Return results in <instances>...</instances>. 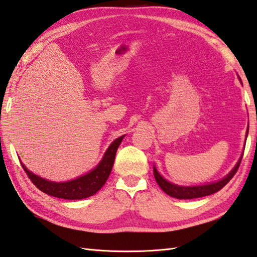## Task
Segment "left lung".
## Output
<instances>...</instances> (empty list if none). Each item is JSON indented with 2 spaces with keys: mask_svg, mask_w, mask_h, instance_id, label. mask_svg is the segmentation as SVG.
<instances>
[{
  "mask_svg": "<svg viewBox=\"0 0 257 257\" xmlns=\"http://www.w3.org/2000/svg\"><path fill=\"white\" fill-rule=\"evenodd\" d=\"M242 157L239 158L238 163L236 164L234 169L230 172L225 178L222 180H219L217 183H213L209 185H204V186H189V187H184V186H177L174 185L172 183L167 182V180L164 179L162 176L159 175L157 172V169L154 167V176L157 184L159 185V187L162 188L164 192L172 196V197H175L177 199H193V198H199V197H204V196H208L212 195L218 190L222 189L224 186L227 184L230 179L234 177V175L237 172V169L240 165V162H242Z\"/></svg>",
  "mask_w": 257,
  "mask_h": 257,
  "instance_id": "left-lung-1",
  "label": "left lung"
}]
</instances>
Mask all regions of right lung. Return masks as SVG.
Segmentation results:
<instances>
[{
  "mask_svg": "<svg viewBox=\"0 0 257 257\" xmlns=\"http://www.w3.org/2000/svg\"><path fill=\"white\" fill-rule=\"evenodd\" d=\"M124 136H121L114 140L109 146L107 152H105L103 158L100 164L91 172L87 175L81 176L77 179L70 180L65 183H53L40 178L39 176L32 174L22 165L24 172L27 173L31 182L41 190V192L48 194L50 196L63 199H83L94 195L98 190L107 182L110 173H111L114 156L117 153L120 143L122 142Z\"/></svg>",
  "mask_w": 257,
  "mask_h": 257,
  "instance_id": "obj_1",
  "label": "right lung"
}]
</instances>
